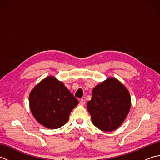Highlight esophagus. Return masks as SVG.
I'll return each mask as SVG.
<instances>
[{"label": "esophagus", "mask_w": 160, "mask_h": 160, "mask_svg": "<svg viewBox=\"0 0 160 160\" xmlns=\"http://www.w3.org/2000/svg\"><path fill=\"white\" fill-rule=\"evenodd\" d=\"M85 103H86V100L84 99H80V104L81 105H84Z\"/></svg>", "instance_id": "34e87169"}]
</instances>
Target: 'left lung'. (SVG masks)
<instances>
[{
    "mask_svg": "<svg viewBox=\"0 0 160 160\" xmlns=\"http://www.w3.org/2000/svg\"><path fill=\"white\" fill-rule=\"evenodd\" d=\"M131 97L121 82L110 78L98 84L92 91L87 110L97 128L111 131L122 124L130 110Z\"/></svg>",
    "mask_w": 160,
    "mask_h": 160,
    "instance_id": "obj_1",
    "label": "left lung"
}]
</instances>
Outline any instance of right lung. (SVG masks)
<instances>
[{
  "instance_id": "1",
  "label": "right lung",
  "mask_w": 160,
  "mask_h": 160,
  "mask_svg": "<svg viewBox=\"0 0 160 160\" xmlns=\"http://www.w3.org/2000/svg\"><path fill=\"white\" fill-rule=\"evenodd\" d=\"M78 100L54 77H47L29 95V105L36 120L44 127L56 129L62 127Z\"/></svg>"
}]
</instances>
